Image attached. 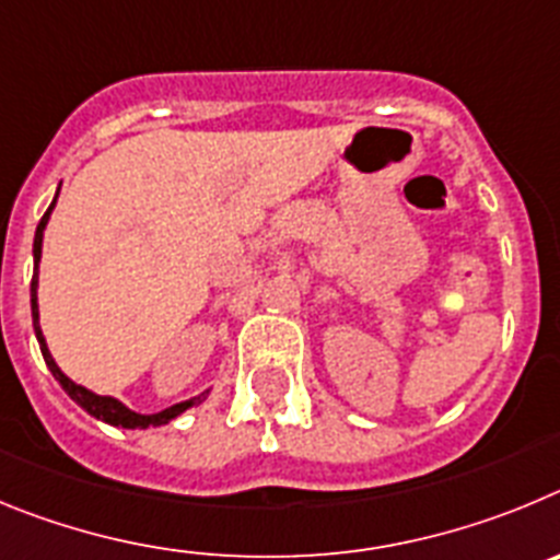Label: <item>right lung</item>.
<instances>
[{"instance_id":"add662e5","label":"right lung","mask_w":560,"mask_h":560,"mask_svg":"<svg viewBox=\"0 0 560 560\" xmlns=\"http://www.w3.org/2000/svg\"><path fill=\"white\" fill-rule=\"evenodd\" d=\"M60 192V186H58ZM58 192H55V200L49 203L47 214L42 218V223H38V229H35V240H33V284H30V310H33V329H35V340H38V346H42V354H44V362H47V368L52 371V376L58 380V385L63 387V390L69 393V399L78 401L80 407H83L89 416H94L97 421H105V424L110 427H122V430H150V427H164L170 424V421H175V418L180 416V412H186L189 407L200 405V401L206 399L211 393L203 390L198 393V396H192V399L186 401H178V405L167 407V410H159V412H136L130 410L128 405H122L119 399H114V396H100V393L89 390V387L78 385L74 380H69L63 371L58 368V362H55V357L49 354V346H47V337H44L42 331V315H38V265H42V245H44V231H47V223L49 218H52V209L55 203H58Z\"/></svg>"}]
</instances>
